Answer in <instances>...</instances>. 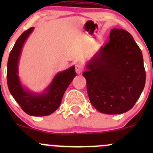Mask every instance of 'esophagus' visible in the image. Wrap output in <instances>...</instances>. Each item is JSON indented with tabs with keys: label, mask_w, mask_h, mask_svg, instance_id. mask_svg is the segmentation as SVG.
Wrapping results in <instances>:
<instances>
[{
	"label": "esophagus",
	"mask_w": 153,
	"mask_h": 153,
	"mask_svg": "<svg viewBox=\"0 0 153 153\" xmlns=\"http://www.w3.org/2000/svg\"><path fill=\"white\" fill-rule=\"evenodd\" d=\"M83 69H84V68L80 64L75 65V72H76L77 74H81L83 72Z\"/></svg>",
	"instance_id": "obj_1"
}]
</instances>
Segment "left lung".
Here are the masks:
<instances>
[{
  "mask_svg": "<svg viewBox=\"0 0 153 153\" xmlns=\"http://www.w3.org/2000/svg\"><path fill=\"white\" fill-rule=\"evenodd\" d=\"M86 78L92 105L101 113L116 115L132 109L145 86L142 52L130 33L112 29L109 42L88 62Z\"/></svg>",
  "mask_w": 153,
  "mask_h": 153,
  "instance_id": "obj_1",
  "label": "left lung"
}]
</instances>
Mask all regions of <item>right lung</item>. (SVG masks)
Returning <instances> with one entry per match:
<instances>
[{
    "label": "right lung",
    "instance_id": "obj_1",
    "mask_svg": "<svg viewBox=\"0 0 153 153\" xmlns=\"http://www.w3.org/2000/svg\"><path fill=\"white\" fill-rule=\"evenodd\" d=\"M33 29L31 27L23 32L11 51L7 63V84L11 95L26 113L32 116H46L59 107L63 95L76 72L73 66L58 73L42 93H35L24 88L18 76V62L24 42Z\"/></svg>",
    "mask_w": 153,
    "mask_h": 153
}]
</instances>
